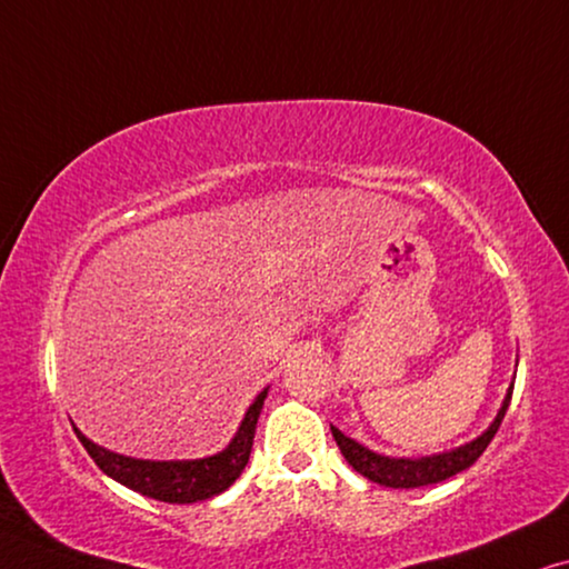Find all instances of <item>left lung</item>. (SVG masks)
I'll use <instances>...</instances> for the list:
<instances>
[{"mask_svg":"<svg viewBox=\"0 0 569 569\" xmlns=\"http://www.w3.org/2000/svg\"><path fill=\"white\" fill-rule=\"evenodd\" d=\"M510 395H513V383H510L506 399H502V407L498 412V418L490 422V428L485 430L482 436H477L475 441L463 443L459 448H451V451L443 453H433V456H422V459H391V456H381L371 451V448L361 446L353 438H348L346 433H340L338 428H332L335 441H338L342 456L346 461L353 467L358 475H363L366 479H371L376 485L383 487H395V490H410V487H426V485H436L443 482V479L459 475V471L469 469L479 456L485 453V448L490 446V441L498 433L502 418H506V410L510 405Z\"/></svg>","mask_w":569,"mask_h":569,"instance_id":"left-lung-1","label":"left lung"}]
</instances>
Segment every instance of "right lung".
<instances>
[{"label": "right lung", "instance_id": "right-lung-1", "mask_svg": "<svg viewBox=\"0 0 569 569\" xmlns=\"http://www.w3.org/2000/svg\"><path fill=\"white\" fill-rule=\"evenodd\" d=\"M268 389H262L250 410L244 412L242 426H239L237 436L223 451L206 456V459L193 461H149V459H131V456L113 453L108 448L92 443L82 430L74 428V433L92 461L113 477L116 482L126 485L128 490L147 495V498L162 500V502H178V506H188V502L208 500L213 495H221L227 487L234 485V479L242 475V469L250 461L254 428H258V418L266 402Z\"/></svg>", "mask_w": 569, "mask_h": 569}]
</instances>
